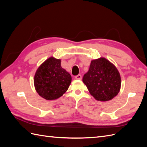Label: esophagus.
I'll return each mask as SVG.
<instances>
[{"instance_id": "1", "label": "esophagus", "mask_w": 147, "mask_h": 147, "mask_svg": "<svg viewBox=\"0 0 147 147\" xmlns=\"http://www.w3.org/2000/svg\"><path fill=\"white\" fill-rule=\"evenodd\" d=\"M75 78L76 80H81L82 79V75L79 74V75H77V76H75Z\"/></svg>"}]
</instances>
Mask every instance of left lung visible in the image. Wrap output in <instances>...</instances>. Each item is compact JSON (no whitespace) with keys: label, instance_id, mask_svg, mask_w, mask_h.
I'll return each instance as SVG.
<instances>
[{"label":"left lung","instance_id":"obj_1","mask_svg":"<svg viewBox=\"0 0 147 147\" xmlns=\"http://www.w3.org/2000/svg\"><path fill=\"white\" fill-rule=\"evenodd\" d=\"M83 82L96 100L105 102L117 96L121 80L115 65L105 57H100L91 61L88 72L84 75Z\"/></svg>","mask_w":147,"mask_h":147}]
</instances>
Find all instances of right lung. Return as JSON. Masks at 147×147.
<instances>
[{
    "mask_svg": "<svg viewBox=\"0 0 147 147\" xmlns=\"http://www.w3.org/2000/svg\"><path fill=\"white\" fill-rule=\"evenodd\" d=\"M61 59L50 57L39 66L34 75L35 89L40 96L51 100L59 98L72 82L69 72L62 68Z\"/></svg>",
    "mask_w": 147,
    "mask_h": 147,
    "instance_id": "obj_1",
    "label": "right lung"
}]
</instances>
